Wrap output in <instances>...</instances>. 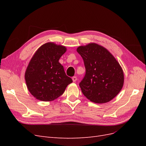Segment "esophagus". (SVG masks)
Returning a JSON list of instances; mask_svg holds the SVG:
<instances>
[{
  "mask_svg": "<svg viewBox=\"0 0 146 146\" xmlns=\"http://www.w3.org/2000/svg\"><path fill=\"white\" fill-rule=\"evenodd\" d=\"M72 80H73V82H76L77 81V77H76V76H74V77H72Z\"/></svg>",
  "mask_w": 146,
  "mask_h": 146,
  "instance_id": "34e87169",
  "label": "esophagus"
}]
</instances>
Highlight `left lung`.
Segmentation results:
<instances>
[{"mask_svg": "<svg viewBox=\"0 0 146 146\" xmlns=\"http://www.w3.org/2000/svg\"><path fill=\"white\" fill-rule=\"evenodd\" d=\"M86 73L79 83L82 93L90 101L104 104L119 94L123 85L120 64L108 50L95 43L77 48Z\"/></svg>", "mask_w": 146, "mask_h": 146, "instance_id": "obj_1", "label": "left lung"}]
</instances>
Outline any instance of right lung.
Masks as SVG:
<instances>
[{
    "instance_id": "obj_1",
    "label": "right lung",
    "mask_w": 146,
    "mask_h": 146,
    "mask_svg": "<svg viewBox=\"0 0 146 146\" xmlns=\"http://www.w3.org/2000/svg\"><path fill=\"white\" fill-rule=\"evenodd\" d=\"M66 51L64 46L47 42L39 47L31 59L25 79L29 91L36 99L54 100L72 82L58 61Z\"/></svg>"
}]
</instances>
